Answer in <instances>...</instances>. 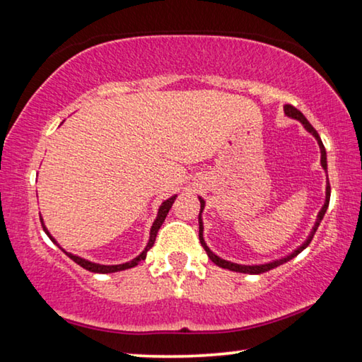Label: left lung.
<instances>
[{
  "label": "left lung",
  "mask_w": 362,
  "mask_h": 362,
  "mask_svg": "<svg viewBox=\"0 0 362 362\" xmlns=\"http://www.w3.org/2000/svg\"><path fill=\"white\" fill-rule=\"evenodd\" d=\"M285 113H286L288 116H290V118H294V119L301 121L305 129H308V131L310 132V134H313V136L317 139V142H319V147H320V155H322V157H320L322 168L327 170V153H325V147H324V144H322L319 134H317V131L313 127V124H310L309 121L305 119V116L301 113V111H299L298 108H294L293 105H285ZM199 200H200V214H202V209H204L205 202H204V200L200 199V197H199ZM329 202H330V182L327 181V197H325V204H324V207H322V210L319 212V216H317V221H315V225H314V228H313V231H310V236H309L308 239H305V243L303 244L301 247H298L296 251L288 255V257L280 259V260H274V262H270V264H264V265H239V264H233V262H228V260L220 259L218 255H215L212 251H210V249L207 247V244H205V241H204V235H202L204 225H202V218H200V214H199V239H200V244H202V247L205 249V252H207L209 259L212 260L214 264L221 267V269H228V270H233V272H239V274H251V275L264 274V272H269V270H272V269H275V267H278V265L288 262V260H291L293 257H296V255H298L299 252H303L304 249L309 246L310 241H313L314 235H315L317 228H319L322 218H324V215H325V212H327V207H329Z\"/></svg>",
  "instance_id": "left-lung-1"
}]
</instances>
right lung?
<instances>
[{
	"label": "right lung",
	"mask_w": 362,
	"mask_h": 362,
	"mask_svg": "<svg viewBox=\"0 0 362 362\" xmlns=\"http://www.w3.org/2000/svg\"><path fill=\"white\" fill-rule=\"evenodd\" d=\"M175 199H176V196L170 197L168 200H165V202H163L162 205H160V209H158V215H157V220L153 221V225H152V230H150V239H148V243H147L146 249H144V251H142V254H141V255H137L136 259L129 260V262H126V264H121V265H100V264L88 262V260L82 259V257H77V255H72V254H69V252H66V254H68V257H69V259H72V260H74V262H76L77 265H81L82 269H86V270H88V272H93V274H113V272H119V270L132 269V267H136L139 262H141V260H146L147 251H148L150 247L153 246V243H155V238H157V233H158V230H160V226L163 225V221H165V218H166V215H168L170 209H171V205H173V202H175ZM40 221H42V226H43V230H45V233H47V235L49 236V239H52L53 243H57V241H54V238H53V236L49 235V233H48V230H47V228H45V225H43V220H42V218H40Z\"/></svg>",
	"instance_id": "obj_1"
}]
</instances>
